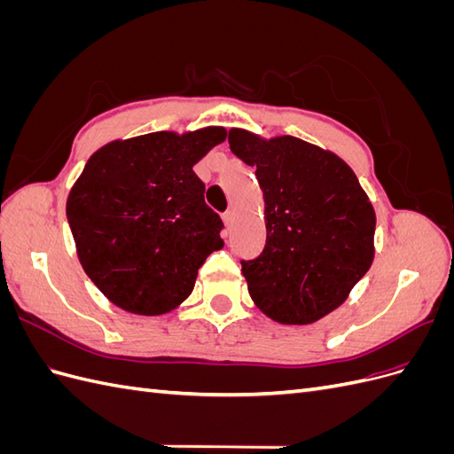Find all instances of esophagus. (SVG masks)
<instances>
[{
  "mask_svg": "<svg viewBox=\"0 0 454 454\" xmlns=\"http://www.w3.org/2000/svg\"><path fill=\"white\" fill-rule=\"evenodd\" d=\"M222 217H223V223H225V227H227V229H231V227H232V222H235V212H232V210H227Z\"/></svg>",
  "mask_w": 454,
  "mask_h": 454,
  "instance_id": "obj_1",
  "label": "esophagus"
}]
</instances>
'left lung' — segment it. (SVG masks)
Here are the masks:
<instances>
[{
  "label": "left lung",
  "mask_w": 454,
  "mask_h": 454,
  "mask_svg": "<svg viewBox=\"0 0 454 454\" xmlns=\"http://www.w3.org/2000/svg\"><path fill=\"white\" fill-rule=\"evenodd\" d=\"M229 145L265 199V250L242 261L252 301L278 324L318 322L373 263V204L345 160L295 136L231 129Z\"/></svg>",
  "instance_id": "obj_1"
}]
</instances>
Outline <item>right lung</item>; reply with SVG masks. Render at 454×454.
<instances>
[{
    "label": "right lung",
    "mask_w": 454,
    "mask_h": 454,
    "mask_svg": "<svg viewBox=\"0 0 454 454\" xmlns=\"http://www.w3.org/2000/svg\"><path fill=\"white\" fill-rule=\"evenodd\" d=\"M223 127L151 132L100 147L66 202L79 263L119 309L159 316L180 307L199 269L223 248V223L193 172Z\"/></svg>",
    "instance_id": "right-lung-1"
}]
</instances>
